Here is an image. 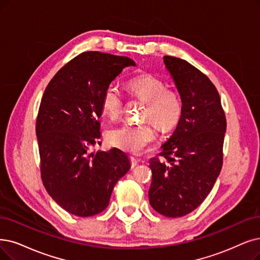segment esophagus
Here are the masks:
<instances>
[{
    "instance_id": "esophagus-1",
    "label": "esophagus",
    "mask_w": 260,
    "mask_h": 260,
    "mask_svg": "<svg viewBox=\"0 0 260 260\" xmlns=\"http://www.w3.org/2000/svg\"><path fill=\"white\" fill-rule=\"evenodd\" d=\"M139 160L134 157H130V163H131V168H134V166H137Z\"/></svg>"
}]
</instances>
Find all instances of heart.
<instances>
[{"instance_id":"1","label":"heart","mask_w":260,"mask_h":260,"mask_svg":"<svg viewBox=\"0 0 260 260\" xmlns=\"http://www.w3.org/2000/svg\"><path fill=\"white\" fill-rule=\"evenodd\" d=\"M131 96L145 102L142 119L138 124H123L109 133V142L123 151L141 153L155 139V124L162 131H171L177 127L182 113L183 102L177 89L166 86L165 82L151 75H140L126 82ZM103 115L110 120H117L123 109V98L119 90L109 85L100 100Z\"/></svg>"}]
</instances>
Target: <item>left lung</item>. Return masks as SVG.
I'll list each match as a JSON object with an SVG mask.
<instances>
[{"instance_id":"1","label":"left lung","mask_w":260,"mask_h":260,"mask_svg":"<svg viewBox=\"0 0 260 260\" xmlns=\"http://www.w3.org/2000/svg\"><path fill=\"white\" fill-rule=\"evenodd\" d=\"M183 102L182 117L159 158H152L148 196L162 215L195 210L212 190L223 165L226 117L213 83L188 61L164 56Z\"/></svg>"}]
</instances>
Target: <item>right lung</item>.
<instances>
[{
  "instance_id": "add662e5",
  "label": "right lung",
  "mask_w": 260,
  "mask_h": 260,
  "mask_svg": "<svg viewBox=\"0 0 260 260\" xmlns=\"http://www.w3.org/2000/svg\"><path fill=\"white\" fill-rule=\"evenodd\" d=\"M136 63L98 51L77 55L51 79L36 119L40 176L47 192L78 216L105 210L114 185L130 169L117 148L89 153L100 143V100L110 83Z\"/></svg>"
}]
</instances>
